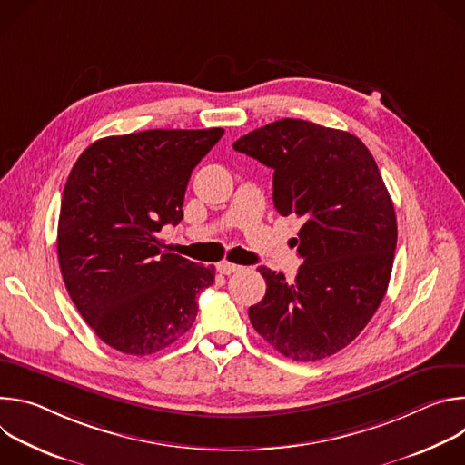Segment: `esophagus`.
<instances>
[{
  "instance_id": "obj_1",
  "label": "esophagus",
  "mask_w": 465,
  "mask_h": 465,
  "mask_svg": "<svg viewBox=\"0 0 465 465\" xmlns=\"http://www.w3.org/2000/svg\"><path fill=\"white\" fill-rule=\"evenodd\" d=\"M217 271L221 272V274H233V272H237V271H241V267L239 264H233V262H228V261H223V262H219L217 264Z\"/></svg>"
}]
</instances>
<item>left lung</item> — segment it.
Here are the masks:
<instances>
[{"label": "left lung", "instance_id": "left-lung-1", "mask_svg": "<svg viewBox=\"0 0 465 465\" xmlns=\"http://www.w3.org/2000/svg\"><path fill=\"white\" fill-rule=\"evenodd\" d=\"M233 149L274 169V208L303 219L296 280L259 267L267 294L250 322L292 361L331 357L359 337L388 289L397 223L379 167L357 136L303 119L255 128Z\"/></svg>", "mask_w": 465, "mask_h": 465}]
</instances>
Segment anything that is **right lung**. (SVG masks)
<instances>
[{
    "label": "right lung",
    "mask_w": 465,
    "mask_h": 465,
    "mask_svg": "<svg viewBox=\"0 0 465 465\" xmlns=\"http://www.w3.org/2000/svg\"><path fill=\"white\" fill-rule=\"evenodd\" d=\"M224 128L143 130L92 143L65 182L60 272L95 335L126 355H151L193 325L215 267L163 252L158 232L183 219L193 169Z\"/></svg>",
    "instance_id": "1"
}]
</instances>
